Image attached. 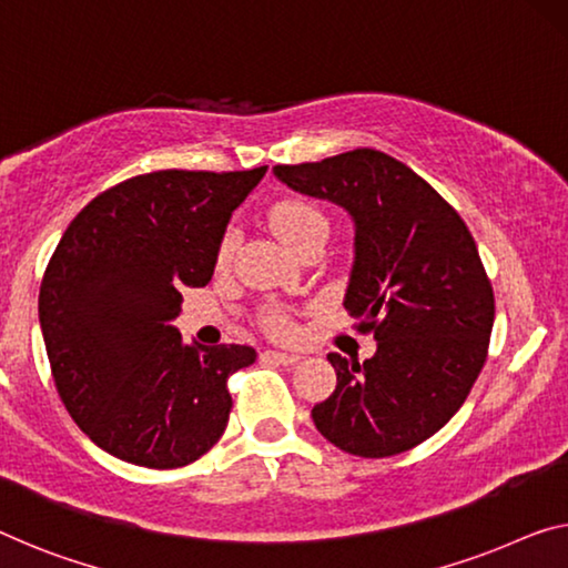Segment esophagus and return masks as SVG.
I'll return each mask as SVG.
<instances>
[{
	"label": "esophagus",
	"instance_id": "1",
	"mask_svg": "<svg viewBox=\"0 0 568 568\" xmlns=\"http://www.w3.org/2000/svg\"><path fill=\"white\" fill-rule=\"evenodd\" d=\"M264 357H266V361H272V363H278V365H294V363H300V355H294V353L266 351V353H264Z\"/></svg>",
	"mask_w": 568,
	"mask_h": 568
}]
</instances>
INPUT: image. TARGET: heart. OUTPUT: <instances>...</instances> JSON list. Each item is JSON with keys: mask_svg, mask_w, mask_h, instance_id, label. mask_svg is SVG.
Instances as JSON below:
<instances>
[{"mask_svg": "<svg viewBox=\"0 0 568 568\" xmlns=\"http://www.w3.org/2000/svg\"><path fill=\"white\" fill-rule=\"evenodd\" d=\"M268 225H272L274 233L292 251L300 248L304 241L312 239V235L329 229L325 213H322L317 205H312L307 200H300V197L278 200L272 211H268ZM233 251H235V233L229 231L223 235L221 248H217V264L229 266L233 258ZM268 327H272L276 335H292V322L278 312L268 314Z\"/></svg>", "mask_w": 568, "mask_h": 568, "instance_id": "1", "label": "heart"}]
</instances>
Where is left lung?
Segmentation results:
<instances>
[{"mask_svg":"<svg viewBox=\"0 0 568 568\" xmlns=\"http://www.w3.org/2000/svg\"><path fill=\"white\" fill-rule=\"evenodd\" d=\"M274 174L351 213L345 310L378 343L363 363L327 355L337 386L312 408L314 426L355 457L414 449L459 412L487 361L495 296L473 233L429 182L386 152L276 164Z\"/></svg>","mask_w":568,"mask_h":568,"instance_id":"8db88e82","label":"left lung"}]
</instances>
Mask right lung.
<instances>
[{"mask_svg": "<svg viewBox=\"0 0 568 568\" xmlns=\"http://www.w3.org/2000/svg\"><path fill=\"white\" fill-rule=\"evenodd\" d=\"M266 168L160 170L93 197L40 284V327L58 396L103 452L150 469L185 467L221 439L229 378L248 345H185L182 290L211 282L225 225Z\"/></svg>", "mask_w": 568, "mask_h": 568, "instance_id": "obj_1", "label": "right lung"}]
</instances>
